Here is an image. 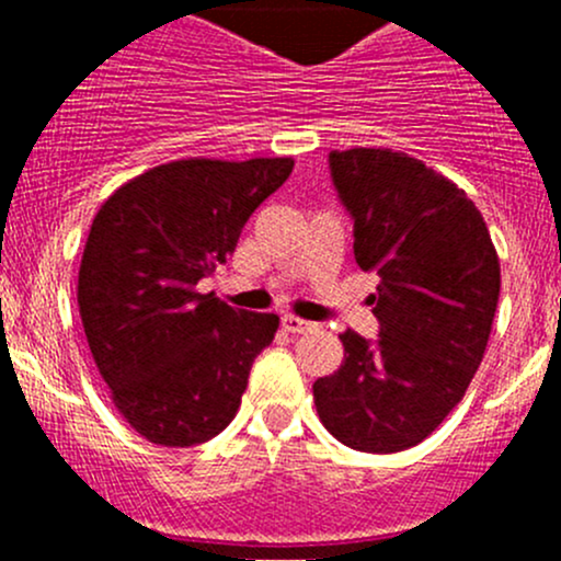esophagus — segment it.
<instances>
[{"label": "esophagus", "mask_w": 561, "mask_h": 561, "mask_svg": "<svg viewBox=\"0 0 561 561\" xmlns=\"http://www.w3.org/2000/svg\"><path fill=\"white\" fill-rule=\"evenodd\" d=\"M282 328H285L287 333H307V331H312L314 322L301 320V317H296V314H285L282 317Z\"/></svg>", "instance_id": "1"}]
</instances>
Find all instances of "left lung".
Listing matches in <instances>:
<instances>
[{"label":"left lung","instance_id":"8db88e82","mask_svg":"<svg viewBox=\"0 0 561 561\" xmlns=\"http://www.w3.org/2000/svg\"><path fill=\"white\" fill-rule=\"evenodd\" d=\"M355 263L377 271L380 336L339 333L344 360L314 382L322 426L364 454L423 443L467 393L500 301V257L467 192L393 149L331 151Z\"/></svg>","mask_w":561,"mask_h":561}]
</instances>
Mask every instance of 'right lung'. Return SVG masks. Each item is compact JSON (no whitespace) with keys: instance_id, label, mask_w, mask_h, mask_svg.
Masks as SVG:
<instances>
[{"instance_id":"1","label":"right lung","mask_w":561,"mask_h":561,"mask_svg":"<svg viewBox=\"0 0 561 561\" xmlns=\"http://www.w3.org/2000/svg\"><path fill=\"white\" fill-rule=\"evenodd\" d=\"M290 173V157H192L135 175L100 206L78 309L118 415L149 443H206L239 412L279 317L228 307L197 282L233 254L254 208Z\"/></svg>"}]
</instances>
